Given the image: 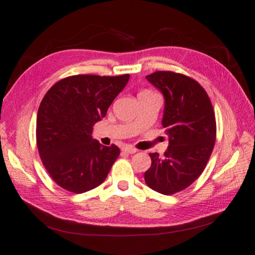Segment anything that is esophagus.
Segmentation results:
<instances>
[{
	"instance_id": "esophagus-1",
	"label": "esophagus",
	"mask_w": 255,
	"mask_h": 255,
	"mask_svg": "<svg viewBox=\"0 0 255 255\" xmlns=\"http://www.w3.org/2000/svg\"><path fill=\"white\" fill-rule=\"evenodd\" d=\"M122 150L124 153H128V154H134V153H136V148H134V147H132V146H128V145H126V146H123L122 147Z\"/></svg>"
}]
</instances>
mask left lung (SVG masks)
<instances>
[{
	"instance_id": "1",
	"label": "left lung",
	"mask_w": 255,
	"mask_h": 255,
	"mask_svg": "<svg viewBox=\"0 0 255 255\" xmlns=\"http://www.w3.org/2000/svg\"><path fill=\"white\" fill-rule=\"evenodd\" d=\"M146 79L162 91V124L169 137L164 156L149 153L152 166L145 183L163 195L186 189L199 177L215 146L217 126L206 90L193 78L173 71H156Z\"/></svg>"
}]
</instances>
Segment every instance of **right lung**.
<instances>
[{
	"mask_svg": "<svg viewBox=\"0 0 255 255\" xmlns=\"http://www.w3.org/2000/svg\"><path fill=\"white\" fill-rule=\"evenodd\" d=\"M129 75H76L46 93L37 112L36 143L41 162L55 183L82 194L101 185L120 148L92 138V128L127 86Z\"/></svg>",
	"mask_w": 255,
	"mask_h": 255,
	"instance_id": "add662e5",
	"label": "right lung"
}]
</instances>
